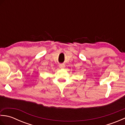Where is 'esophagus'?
Listing matches in <instances>:
<instances>
[{
	"mask_svg": "<svg viewBox=\"0 0 125 125\" xmlns=\"http://www.w3.org/2000/svg\"><path fill=\"white\" fill-rule=\"evenodd\" d=\"M59 67L61 69H64L65 68V65L64 64H61L59 65Z\"/></svg>",
	"mask_w": 125,
	"mask_h": 125,
	"instance_id": "esophagus-1",
	"label": "esophagus"
}]
</instances>
